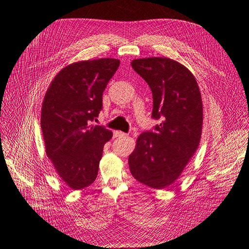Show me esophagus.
<instances>
[{
  "mask_svg": "<svg viewBox=\"0 0 249 249\" xmlns=\"http://www.w3.org/2000/svg\"><path fill=\"white\" fill-rule=\"evenodd\" d=\"M113 135H114L115 138H123V137H126V136H127L125 133H123V132H121V131H115V132L113 133Z\"/></svg>",
  "mask_w": 249,
  "mask_h": 249,
  "instance_id": "obj_1",
  "label": "esophagus"
}]
</instances>
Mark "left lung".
<instances>
[{
    "label": "left lung",
    "mask_w": 249,
    "mask_h": 249,
    "mask_svg": "<svg viewBox=\"0 0 249 249\" xmlns=\"http://www.w3.org/2000/svg\"><path fill=\"white\" fill-rule=\"evenodd\" d=\"M131 64L150 87L152 118L161 123L154 132L138 137L128 166L137 181L164 189L178 180L199 146L203 123L199 87L186 66L170 58L135 59Z\"/></svg>",
    "instance_id": "1"
}]
</instances>
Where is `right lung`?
Here are the masks:
<instances>
[{
  "mask_svg": "<svg viewBox=\"0 0 249 249\" xmlns=\"http://www.w3.org/2000/svg\"><path fill=\"white\" fill-rule=\"evenodd\" d=\"M119 63L118 59L102 58L69 64L54 77L45 95L41 127L46 153L61 180L73 190L96 180L103 147L112 138L111 131L93 122Z\"/></svg>",
  "mask_w": 249,
  "mask_h": 249,
  "instance_id": "right-lung-1",
  "label": "right lung"
}]
</instances>
